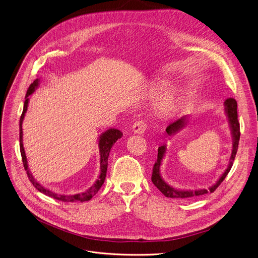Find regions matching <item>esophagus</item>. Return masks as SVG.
<instances>
[{
    "label": "esophagus",
    "instance_id": "esophagus-1",
    "mask_svg": "<svg viewBox=\"0 0 258 258\" xmlns=\"http://www.w3.org/2000/svg\"><path fill=\"white\" fill-rule=\"evenodd\" d=\"M147 130V123L144 120H138L133 125V132L136 134H144Z\"/></svg>",
    "mask_w": 258,
    "mask_h": 258
}]
</instances>
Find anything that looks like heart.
<instances>
[{
  "label": "heart",
  "mask_w": 258,
  "mask_h": 258,
  "mask_svg": "<svg viewBox=\"0 0 258 258\" xmlns=\"http://www.w3.org/2000/svg\"><path fill=\"white\" fill-rule=\"evenodd\" d=\"M164 89V85H160L158 87H154L152 89V94L157 95ZM177 104V98L176 95L173 92H170L166 94L159 102H158V110L162 114H170L174 111V109Z\"/></svg>",
  "instance_id": "obj_1"
}]
</instances>
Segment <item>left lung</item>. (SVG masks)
<instances>
[{
	"label": "left lung",
	"mask_w": 258,
	"mask_h": 258,
	"mask_svg": "<svg viewBox=\"0 0 258 258\" xmlns=\"http://www.w3.org/2000/svg\"><path fill=\"white\" fill-rule=\"evenodd\" d=\"M225 110L226 113L230 122V127H231V132H232V137H233V150H232V154L230 157V162L229 165L227 167V169L225 170V172L222 174L218 178V180L212 185L211 187H209L208 189H198V190H178L175 188H172L171 186H169L168 183H166L164 181V179L162 178L161 174H160V166H161V162L162 159L166 153V145H162L158 148V155H157V160L153 166V172H152V182L155 185V187L165 196L168 198H181V199H189V198H193V197H198L204 194H207L208 192L212 193L215 191V189L223 182V180L226 178V176L228 175V173L230 172L232 166H233V162L235 160L236 154H237V150H238V145H239V140H240V123L238 121V113H237V101L233 98H229L225 101ZM188 120V116H181L180 118L174 120L173 122H171L167 127H166V133L169 136L175 135L177 132H179L183 126L186 125V122Z\"/></svg>",
	"instance_id": "8db88e82"
}]
</instances>
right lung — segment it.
I'll use <instances>...</instances> for the list:
<instances>
[{
    "label": "right lung",
    "instance_id": "add662e5",
    "mask_svg": "<svg viewBox=\"0 0 258 258\" xmlns=\"http://www.w3.org/2000/svg\"><path fill=\"white\" fill-rule=\"evenodd\" d=\"M40 84V80L36 79L28 88L26 96H25V101H24V106H23V111L22 114L20 116V120H19V142H20V153H21V157H22V162L24 165V168L26 170L27 176L29 178V180L31 181L32 185L34 186V188L36 190H39L41 193L54 198L56 200L59 201H63V202H77V201H81V202H85V201H89L92 199V197L94 195L97 194V192L100 190V188L102 187V185L104 183L105 177H106V172H107V166H108V156L110 153V150H111L112 146L115 144V142L120 139L122 137V133L119 130L116 128H109L106 132H104L99 139V151H100V167H101V172L100 175L98 177V179L95 181L94 185L87 191L80 193V194H75V195H62V194H57L55 192H52L48 189H46L45 187H43L42 185H40V182L38 180H35L33 175L29 172L28 169V164H27V159H26V155H25V151L23 148V143H22V137H23V133H22V122L24 119V115L26 113V110L28 107V101H29V96L38 89Z\"/></svg>",
    "mask_w": 258,
    "mask_h": 258
}]
</instances>
